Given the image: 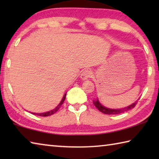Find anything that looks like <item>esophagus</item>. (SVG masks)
Segmentation results:
<instances>
[{
    "label": "esophagus",
    "mask_w": 159,
    "mask_h": 159,
    "mask_svg": "<svg viewBox=\"0 0 159 159\" xmlns=\"http://www.w3.org/2000/svg\"><path fill=\"white\" fill-rule=\"evenodd\" d=\"M91 76V71L89 69H85L83 70V71L82 72L81 75H80V79L82 80H87L88 79H89Z\"/></svg>",
    "instance_id": "obj_1"
}]
</instances>
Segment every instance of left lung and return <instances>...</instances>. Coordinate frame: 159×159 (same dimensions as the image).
<instances>
[{
    "label": "left lung",
    "instance_id": "8db88e82",
    "mask_svg": "<svg viewBox=\"0 0 159 159\" xmlns=\"http://www.w3.org/2000/svg\"><path fill=\"white\" fill-rule=\"evenodd\" d=\"M138 103V101L134 102L133 104H131V105L128 106L127 107H125V108H123V109H109V108H107V107L102 106V104H100V102H99L98 99H96L95 101H93V104H95V106L97 107V109H98L99 111H101L102 113H103L104 114H121V113H123L125 111H127L128 110L132 109L133 108H134L135 105Z\"/></svg>",
    "mask_w": 159,
    "mask_h": 159
}]
</instances>
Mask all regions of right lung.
Listing matches in <instances>:
<instances>
[{
	"label": "right lung",
	"mask_w": 159,
	"mask_h": 159,
	"mask_svg": "<svg viewBox=\"0 0 159 159\" xmlns=\"http://www.w3.org/2000/svg\"><path fill=\"white\" fill-rule=\"evenodd\" d=\"M66 95V94H65V95H64L62 99H61V101L60 102V103L58 104L57 107H56L55 109L51 110V111H48V112H45V113H41V114H36V113H31V114H36L37 116H51V115L54 114H55V113H56V112L58 111L59 109L60 108V107L62 105V104L64 103V100H65Z\"/></svg>",
	"instance_id": "add662e5"
}]
</instances>
